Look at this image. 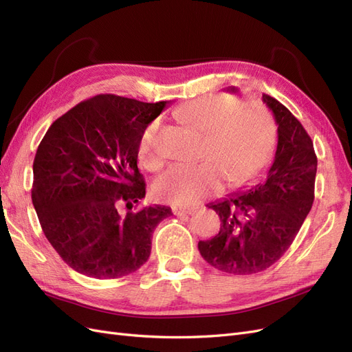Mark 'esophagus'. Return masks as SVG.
I'll list each match as a JSON object with an SVG mask.
<instances>
[{"instance_id": "1", "label": "esophagus", "mask_w": 352, "mask_h": 352, "mask_svg": "<svg viewBox=\"0 0 352 352\" xmlns=\"http://www.w3.org/2000/svg\"><path fill=\"white\" fill-rule=\"evenodd\" d=\"M195 212V208H192V207H175L173 208V214L175 216H190V214H194Z\"/></svg>"}]
</instances>
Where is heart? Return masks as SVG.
Masks as SVG:
<instances>
[{"instance_id": "b5f03b06", "label": "heart", "mask_w": 352, "mask_h": 352, "mask_svg": "<svg viewBox=\"0 0 352 352\" xmlns=\"http://www.w3.org/2000/svg\"><path fill=\"white\" fill-rule=\"evenodd\" d=\"M175 116L204 133L199 163H176L157 179L155 195L179 206H190L216 192L225 177L230 185H242L267 164L274 145L273 126L258 104H241L228 95H206L175 110ZM158 122L148 124L138 142L144 167L162 164L155 146Z\"/></svg>"}]
</instances>
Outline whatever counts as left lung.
Masks as SVG:
<instances>
[{
  "label": "left lung",
  "mask_w": 352,
  "mask_h": 352,
  "mask_svg": "<svg viewBox=\"0 0 352 352\" xmlns=\"http://www.w3.org/2000/svg\"><path fill=\"white\" fill-rule=\"evenodd\" d=\"M228 91L238 92L233 87ZM263 102L278 124L273 163L254 185L211 202L220 230L214 238L198 242L202 258L232 274H254L278 261L314 201L317 157L311 138L278 100L264 94Z\"/></svg>",
  "instance_id": "8db88e82"
}]
</instances>
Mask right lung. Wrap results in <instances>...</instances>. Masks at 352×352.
I'll list each match as a JSON object with an SVG mask.
<instances>
[{
    "label": "right lung",
    "instance_id": "1",
    "mask_svg": "<svg viewBox=\"0 0 352 352\" xmlns=\"http://www.w3.org/2000/svg\"><path fill=\"white\" fill-rule=\"evenodd\" d=\"M166 105L101 94L42 138L32 202L52 248L78 273L117 279L136 272L150 257L154 229L172 216L166 206L136 208L145 197L138 142Z\"/></svg>",
    "mask_w": 352,
    "mask_h": 352
}]
</instances>
